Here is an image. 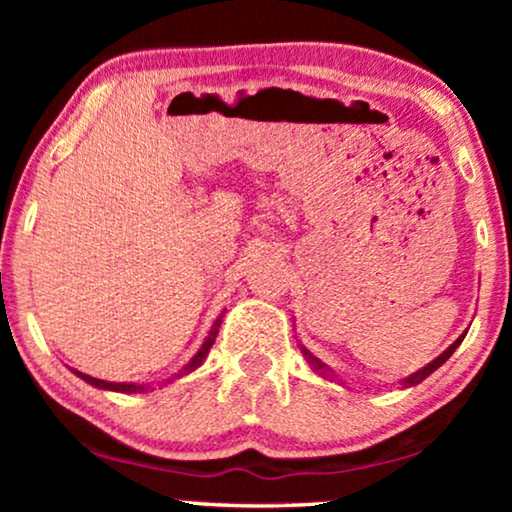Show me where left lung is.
<instances>
[{
  "label": "left lung",
  "instance_id": "1",
  "mask_svg": "<svg viewBox=\"0 0 512 512\" xmlns=\"http://www.w3.org/2000/svg\"><path fill=\"white\" fill-rule=\"evenodd\" d=\"M466 335V333H464ZM464 335H461V338H457V342H452V345L450 347H447L445 349V352L443 354H440L438 356V359L436 361H431L429 363V366H424L422 370H419V373H415V375H410L408 377V380H405V384H417V382H422L424 380V377H429L431 373H433V370H436V368H440V366H443V363L447 361V359H450V356H452V352H454V349H457L459 345H461V340H464ZM305 356H307V359H310V363H312V366L314 368H317V370H321V373H326V366H324V363H321L319 359H314V356L310 354V352H305Z\"/></svg>",
  "mask_w": 512,
  "mask_h": 512
}]
</instances>
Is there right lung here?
Masks as SVG:
<instances>
[{"instance_id": "obj_1", "label": "right lung", "mask_w": 512, "mask_h": 512, "mask_svg": "<svg viewBox=\"0 0 512 512\" xmlns=\"http://www.w3.org/2000/svg\"><path fill=\"white\" fill-rule=\"evenodd\" d=\"M219 324H221V319H216L214 328H212V331H209V335H207L205 345L200 347V352L195 354V356H193V361L188 363V366H186V373H188V370L198 368L200 363H202V359H205L207 352H209V347L214 345V340H216V333H219ZM74 373L79 375V377H83V380H86L88 384H93V387H100V389L123 391V394H135V391H142V389H144V387H139V384H123V382H104V380H97V377H90V375H83V373H79V370H74Z\"/></svg>"}]
</instances>
